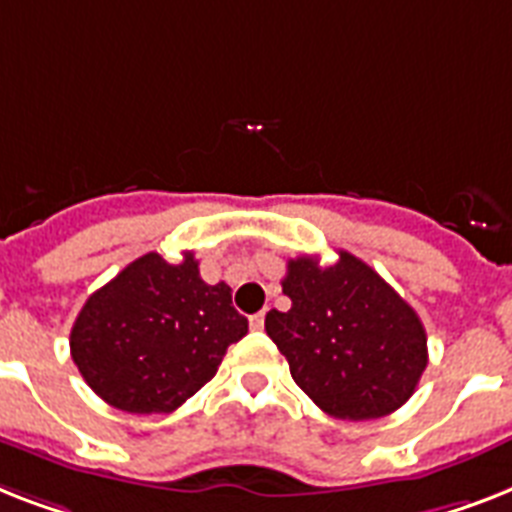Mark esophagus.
Instances as JSON below:
<instances>
[{
    "label": "esophagus",
    "mask_w": 512,
    "mask_h": 512,
    "mask_svg": "<svg viewBox=\"0 0 512 512\" xmlns=\"http://www.w3.org/2000/svg\"><path fill=\"white\" fill-rule=\"evenodd\" d=\"M249 326L255 328V331H260V328L265 326V313H257V315H252V318H249Z\"/></svg>",
    "instance_id": "34e87169"
}]
</instances>
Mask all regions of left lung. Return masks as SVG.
Instances as JSON below:
<instances>
[{
    "label": "left lung",
    "mask_w": 512,
    "mask_h": 512,
    "mask_svg": "<svg viewBox=\"0 0 512 512\" xmlns=\"http://www.w3.org/2000/svg\"><path fill=\"white\" fill-rule=\"evenodd\" d=\"M281 286L292 307L270 310L265 331L323 413L371 421L413 397L429 363L426 328L371 265L344 249L326 268L302 255Z\"/></svg>",
    "instance_id": "8db88e82"
}]
</instances>
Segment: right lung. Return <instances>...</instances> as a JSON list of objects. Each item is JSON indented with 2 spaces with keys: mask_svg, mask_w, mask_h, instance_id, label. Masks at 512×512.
Here are the masks:
<instances>
[{
  "mask_svg": "<svg viewBox=\"0 0 512 512\" xmlns=\"http://www.w3.org/2000/svg\"><path fill=\"white\" fill-rule=\"evenodd\" d=\"M247 328L231 305V286L205 284L191 252L176 265L149 252L86 299L70 355L107 405L173 413L215 376Z\"/></svg>",
  "mask_w": 512,
  "mask_h": 512,
  "instance_id": "obj_1",
  "label": "right lung"
}]
</instances>
